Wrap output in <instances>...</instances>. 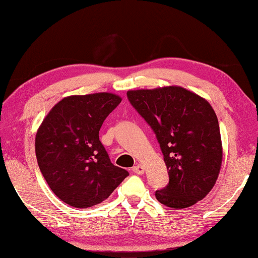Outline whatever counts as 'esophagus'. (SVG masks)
<instances>
[{
    "instance_id": "obj_1",
    "label": "esophagus",
    "mask_w": 258,
    "mask_h": 258,
    "mask_svg": "<svg viewBox=\"0 0 258 258\" xmlns=\"http://www.w3.org/2000/svg\"><path fill=\"white\" fill-rule=\"evenodd\" d=\"M132 172L135 173V174H139V175H141V174L145 173V167H143V166H141V165H137L132 168Z\"/></svg>"
}]
</instances>
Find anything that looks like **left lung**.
Listing matches in <instances>:
<instances>
[{"label": "left lung", "instance_id": "left-lung-1", "mask_svg": "<svg viewBox=\"0 0 258 258\" xmlns=\"http://www.w3.org/2000/svg\"><path fill=\"white\" fill-rule=\"evenodd\" d=\"M127 99L154 131L167 167L159 203L186 208L206 197L222 164L220 125L211 104L180 86L128 91Z\"/></svg>", "mask_w": 258, "mask_h": 258}]
</instances>
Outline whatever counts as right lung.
<instances>
[{
    "mask_svg": "<svg viewBox=\"0 0 258 258\" xmlns=\"http://www.w3.org/2000/svg\"><path fill=\"white\" fill-rule=\"evenodd\" d=\"M120 101L107 92L67 97L51 109L37 131L38 167L50 189L69 206L102 203L128 176L111 163L99 140L104 119Z\"/></svg>",
    "mask_w": 258,
    "mask_h": 258,
    "instance_id": "add662e5",
    "label": "right lung"
}]
</instances>
